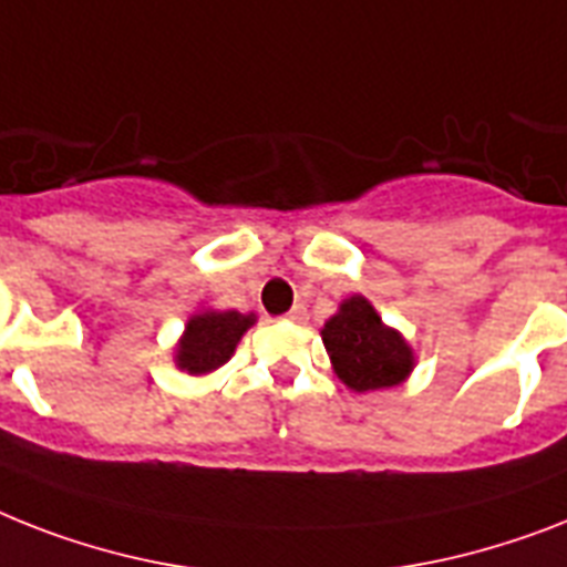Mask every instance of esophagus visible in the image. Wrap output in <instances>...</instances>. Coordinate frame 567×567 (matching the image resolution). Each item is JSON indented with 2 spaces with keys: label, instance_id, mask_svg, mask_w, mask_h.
<instances>
[{
  "label": "esophagus",
  "instance_id": "34e87169",
  "mask_svg": "<svg viewBox=\"0 0 567 567\" xmlns=\"http://www.w3.org/2000/svg\"><path fill=\"white\" fill-rule=\"evenodd\" d=\"M288 320H291V323H306L308 320V315H306V306H293L291 311H288Z\"/></svg>",
  "mask_w": 567,
  "mask_h": 567
}]
</instances>
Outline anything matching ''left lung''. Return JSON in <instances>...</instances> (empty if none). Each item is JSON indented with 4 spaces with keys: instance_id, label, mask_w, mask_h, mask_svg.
Segmentation results:
<instances>
[{
    "instance_id": "8db88e82",
    "label": "left lung",
    "mask_w": 567,
    "mask_h": 567,
    "mask_svg": "<svg viewBox=\"0 0 567 567\" xmlns=\"http://www.w3.org/2000/svg\"><path fill=\"white\" fill-rule=\"evenodd\" d=\"M338 379L355 393L402 384L413 370V349L361 293L340 302L320 329Z\"/></svg>"
}]
</instances>
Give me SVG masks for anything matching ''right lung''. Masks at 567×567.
I'll return each instance as SVG.
<instances>
[{
    "instance_id": "add662e5",
    "label": "right lung",
    "mask_w": 567,
    "mask_h": 567,
    "mask_svg": "<svg viewBox=\"0 0 567 567\" xmlns=\"http://www.w3.org/2000/svg\"><path fill=\"white\" fill-rule=\"evenodd\" d=\"M256 323V315H241V311H197L188 317L186 331L177 343L174 363L188 375H206L218 370L233 358L238 340L250 326Z\"/></svg>"
}]
</instances>
